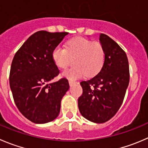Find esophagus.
Returning a JSON list of instances; mask_svg holds the SVG:
<instances>
[{"mask_svg": "<svg viewBox=\"0 0 148 148\" xmlns=\"http://www.w3.org/2000/svg\"><path fill=\"white\" fill-rule=\"evenodd\" d=\"M69 83L70 87H71V86H73L74 84H75L77 82H74V81H72V80H69Z\"/></svg>", "mask_w": 148, "mask_h": 148, "instance_id": "1", "label": "esophagus"}]
</instances>
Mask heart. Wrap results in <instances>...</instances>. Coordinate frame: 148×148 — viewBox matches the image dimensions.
Masks as SVG:
<instances>
[{
    "instance_id": "b5f03b06",
    "label": "heart",
    "mask_w": 148,
    "mask_h": 148,
    "mask_svg": "<svg viewBox=\"0 0 148 148\" xmlns=\"http://www.w3.org/2000/svg\"><path fill=\"white\" fill-rule=\"evenodd\" d=\"M52 58L61 69H66L74 63L75 65L63 71L62 76L76 79L86 74L87 76L97 74L104 63L105 51L99 42L84 38H75L66 43L65 48L56 47L52 52Z\"/></svg>"
}]
</instances>
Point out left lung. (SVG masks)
<instances>
[{
	"label": "left lung",
	"instance_id": "obj_1",
	"mask_svg": "<svg viewBox=\"0 0 148 148\" xmlns=\"http://www.w3.org/2000/svg\"><path fill=\"white\" fill-rule=\"evenodd\" d=\"M100 43L105 51L103 65L97 75L80 82L83 93L78 99L82 116L98 124L106 122L116 114L130 82L125 52L105 34H100Z\"/></svg>",
	"mask_w": 148,
	"mask_h": 148
}]
</instances>
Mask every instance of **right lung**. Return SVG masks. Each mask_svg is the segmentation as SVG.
Here are the masks:
<instances>
[{"label": "right lung", "mask_w": 148, "mask_h": 148, "mask_svg": "<svg viewBox=\"0 0 148 148\" xmlns=\"http://www.w3.org/2000/svg\"><path fill=\"white\" fill-rule=\"evenodd\" d=\"M68 34L37 32L14 56L10 71V87L16 106L32 122L45 124L59 114L61 100L69 84L66 78L52 82L59 74L52 52Z\"/></svg>", "instance_id": "obj_1"}]
</instances>
